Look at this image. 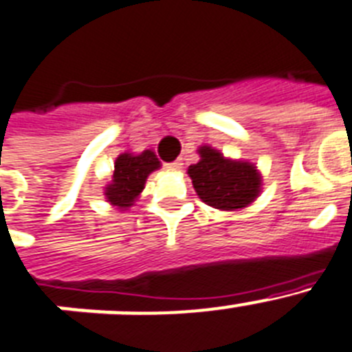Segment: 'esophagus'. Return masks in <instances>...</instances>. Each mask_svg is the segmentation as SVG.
<instances>
[{"instance_id":"34e87169","label":"esophagus","mask_w":352,"mask_h":352,"mask_svg":"<svg viewBox=\"0 0 352 352\" xmlns=\"http://www.w3.org/2000/svg\"><path fill=\"white\" fill-rule=\"evenodd\" d=\"M166 168H168V170H180V168H182V161L177 160V161H173V163H168V164H166Z\"/></svg>"}]
</instances>
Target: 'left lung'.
I'll use <instances>...</instances> for the list:
<instances>
[{
    "mask_svg": "<svg viewBox=\"0 0 352 352\" xmlns=\"http://www.w3.org/2000/svg\"><path fill=\"white\" fill-rule=\"evenodd\" d=\"M198 154L199 161L188 173L201 201L219 210H239L258 198L261 175L254 164L228 160L208 145L199 147Z\"/></svg>",
    "mask_w": 352,
    "mask_h": 352,
    "instance_id": "8db88e82",
    "label": "left lung"
}]
</instances>
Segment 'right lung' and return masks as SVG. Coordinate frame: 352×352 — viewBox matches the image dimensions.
<instances>
[{
	"label": "right lung",
	"mask_w": 352,
	"mask_h": 352,
	"mask_svg": "<svg viewBox=\"0 0 352 352\" xmlns=\"http://www.w3.org/2000/svg\"><path fill=\"white\" fill-rule=\"evenodd\" d=\"M160 166V160L153 151H144L142 154H121L113 164L112 182L105 188L107 201L121 210L129 208L144 191L147 177Z\"/></svg>",
	"instance_id": "add662e5"
}]
</instances>
